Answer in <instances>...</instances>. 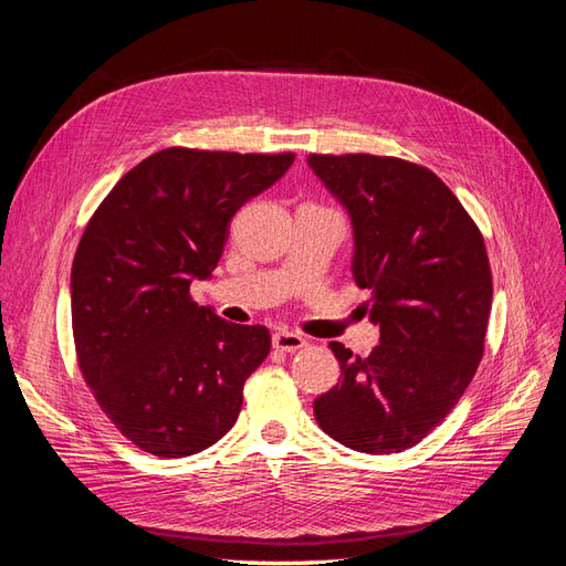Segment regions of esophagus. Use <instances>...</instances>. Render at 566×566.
Listing matches in <instances>:
<instances>
[{"instance_id": "esophagus-1", "label": "esophagus", "mask_w": 566, "mask_h": 566, "mask_svg": "<svg viewBox=\"0 0 566 566\" xmlns=\"http://www.w3.org/2000/svg\"><path fill=\"white\" fill-rule=\"evenodd\" d=\"M273 347H276L279 352H297V349L306 347V339L297 333L279 331V333H273Z\"/></svg>"}]
</instances>
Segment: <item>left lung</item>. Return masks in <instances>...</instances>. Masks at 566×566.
Returning a JSON list of instances; mask_svg holds the SVG:
<instances>
[{"label": "left lung", "instance_id": "left-lung-1", "mask_svg": "<svg viewBox=\"0 0 566 566\" xmlns=\"http://www.w3.org/2000/svg\"><path fill=\"white\" fill-rule=\"evenodd\" d=\"M306 163L352 217V273L380 325L364 358L331 342L342 382L314 416L347 449L401 453L451 413L482 361L493 297L484 238L432 169L368 153Z\"/></svg>", "mask_w": 566, "mask_h": 566}]
</instances>
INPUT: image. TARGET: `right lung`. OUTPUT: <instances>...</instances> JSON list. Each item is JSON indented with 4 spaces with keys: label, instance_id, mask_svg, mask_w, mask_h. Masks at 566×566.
Here are the masks:
<instances>
[{
    "label": "right lung",
    "instance_id": "add662e5",
    "mask_svg": "<svg viewBox=\"0 0 566 566\" xmlns=\"http://www.w3.org/2000/svg\"><path fill=\"white\" fill-rule=\"evenodd\" d=\"M293 160L165 148L132 167L84 229L71 273L77 364L142 451L193 455L235 424L269 328L219 318L188 290L212 276L233 214Z\"/></svg>",
    "mask_w": 566,
    "mask_h": 566
}]
</instances>
